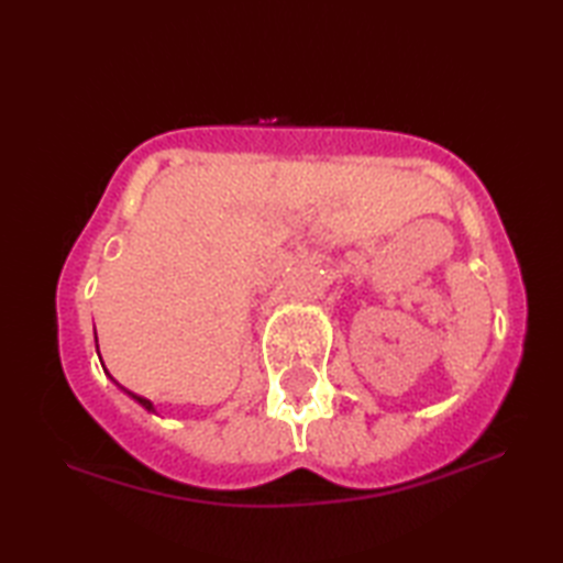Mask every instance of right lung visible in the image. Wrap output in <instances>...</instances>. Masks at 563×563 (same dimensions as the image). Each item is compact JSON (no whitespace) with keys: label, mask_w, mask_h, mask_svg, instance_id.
Returning <instances> with one entry per match:
<instances>
[{"label":"right lung","mask_w":563,"mask_h":563,"mask_svg":"<svg viewBox=\"0 0 563 563\" xmlns=\"http://www.w3.org/2000/svg\"><path fill=\"white\" fill-rule=\"evenodd\" d=\"M97 353H99V341H97ZM99 361H101V355H99ZM101 365H103V361H101ZM103 369H106V367H103ZM111 379H113V377H111ZM121 389H123V391L128 394V397H130V399H135V401H137V404L142 406V409H147L150 413H157V411H154V404H152L150 399H145V397H140V394H133V391H128L125 387H121Z\"/></svg>","instance_id":"right-lung-1"}]
</instances>
